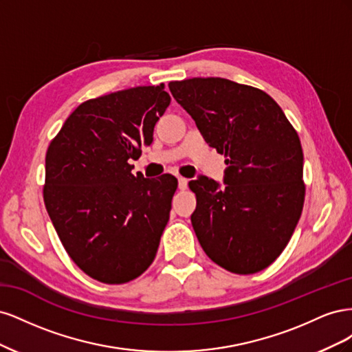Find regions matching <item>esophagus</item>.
<instances>
[{
  "label": "esophagus",
  "instance_id": "1",
  "mask_svg": "<svg viewBox=\"0 0 352 352\" xmlns=\"http://www.w3.org/2000/svg\"><path fill=\"white\" fill-rule=\"evenodd\" d=\"M177 182H179V189H186L188 188V179L186 177H182V176H179L177 177Z\"/></svg>",
  "mask_w": 352,
  "mask_h": 352
}]
</instances>
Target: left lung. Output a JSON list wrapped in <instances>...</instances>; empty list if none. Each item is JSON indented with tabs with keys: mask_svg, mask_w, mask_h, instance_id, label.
<instances>
[{
	"mask_svg": "<svg viewBox=\"0 0 352 352\" xmlns=\"http://www.w3.org/2000/svg\"><path fill=\"white\" fill-rule=\"evenodd\" d=\"M206 142L225 154V186L189 182L202 250L220 267L257 273L279 257L301 217L304 155L296 131L270 95L223 78L168 83Z\"/></svg>",
	"mask_w": 352,
	"mask_h": 352,
	"instance_id": "8db88e82",
	"label": "left lung"
}]
</instances>
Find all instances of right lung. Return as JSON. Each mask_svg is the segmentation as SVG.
<instances>
[{
	"mask_svg": "<svg viewBox=\"0 0 352 352\" xmlns=\"http://www.w3.org/2000/svg\"><path fill=\"white\" fill-rule=\"evenodd\" d=\"M168 104L164 83L88 100L48 146V216L70 258L95 280L126 283L155 258L177 179L135 176L127 162L151 145Z\"/></svg>",
	"mask_w": 352,
	"mask_h": 352,
	"instance_id": "1",
	"label": "right lung"
}]
</instances>
